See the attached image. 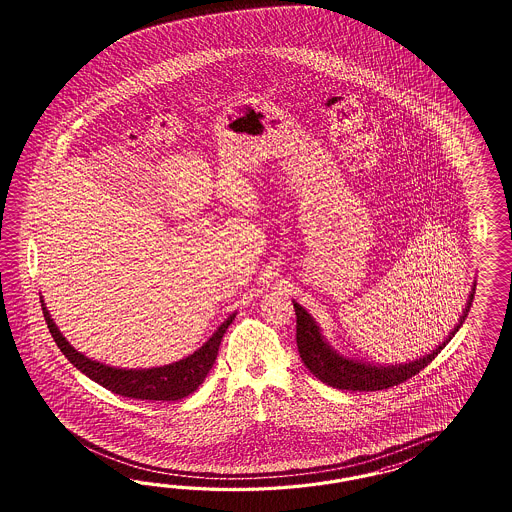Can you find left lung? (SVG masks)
<instances>
[{
    "instance_id": "1",
    "label": "left lung",
    "mask_w": 512,
    "mask_h": 512,
    "mask_svg": "<svg viewBox=\"0 0 512 512\" xmlns=\"http://www.w3.org/2000/svg\"><path fill=\"white\" fill-rule=\"evenodd\" d=\"M475 287H477V281H473L462 315H460L456 326L450 330L449 336L439 345H435V349L426 353L424 357L402 362V364H377V362H368L362 358L341 355L328 343L321 326L317 325V321L311 317V313H308L296 300H293L296 311L298 353L310 373L330 387L368 392V390H383V388L400 385L405 379L413 377L422 368H426L447 347V343L454 338V334L460 330V326L464 325L467 311L471 308V302L475 296Z\"/></svg>"
}]
</instances>
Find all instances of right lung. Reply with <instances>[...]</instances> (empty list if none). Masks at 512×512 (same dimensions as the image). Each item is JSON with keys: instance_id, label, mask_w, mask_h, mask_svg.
<instances>
[{"instance_id": "obj_1", "label": "right lung", "mask_w": 512, "mask_h": 512, "mask_svg": "<svg viewBox=\"0 0 512 512\" xmlns=\"http://www.w3.org/2000/svg\"><path fill=\"white\" fill-rule=\"evenodd\" d=\"M41 308L56 345L78 372L90 377L97 385L109 388L114 394L135 398V400H150V402H176L193 394L197 388L201 387L204 377L216 362L217 349L223 340V334L227 332V328L236 317V313H231L195 353L178 362H172L167 366H155V368H116V366H109L99 360L86 357L84 353L77 351L54 323L43 296H41Z\"/></svg>"}]
</instances>
